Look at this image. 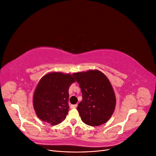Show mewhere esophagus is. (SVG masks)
I'll list each match as a JSON object with an SVG mask.
<instances>
[{
  "instance_id": "esophagus-1",
  "label": "esophagus",
  "mask_w": 156,
  "mask_h": 156,
  "mask_svg": "<svg viewBox=\"0 0 156 156\" xmlns=\"http://www.w3.org/2000/svg\"><path fill=\"white\" fill-rule=\"evenodd\" d=\"M77 107V104L72 105H71V108H76Z\"/></svg>"
}]
</instances>
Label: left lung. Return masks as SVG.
I'll list each match as a JSON object with an SVG mask.
<instances>
[{
  "label": "left lung",
  "mask_w": 156,
  "mask_h": 156,
  "mask_svg": "<svg viewBox=\"0 0 156 156\" xmlns=\"http://www.w3.org/2000/svg\"><path fill=\"white\" fill-rule=\"evenodd\" d=\"M83 94V100L77 109L84 124L98 126L105 124L112 115L116 96L106 75L98 69L73 74Z\"/></svg>",
  "instance_id": "1"
}]
</instances>
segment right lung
<instances>
[{
    "label": "right lung",
    "instance_id": "obj_1",
    "mask_svg": "<svg viewBox=\"0 0 156 156\" xmlns=\"http://www.w3.org/2000/svg\"><path fill=\"white\" fill-rule=\"evenodd\" d=\"M75 82L73 75L50 72L41 78L33 95V107L37 116L55 126L66 118L69 111V88Z\"/></svg>",
    "mask_w": 156,
    "mask_h": 156
}]
</instances>
